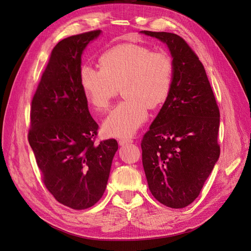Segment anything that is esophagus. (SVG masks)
Listing matches in <instances>:
<instances>
[{
    "label": "esophagus",
    "instance_id": "obj_1",
    "mask_svg": "<svg viewBox=\"0 0 251 251\" xmlns=\"http://www.w3.org/2000/svg\"><path fill=\"white\" fill-rule=\"evenodd\" d=\"M118 142H119V144H120V146H125V144H129V143L132 142V139H130V138H120V139L118 140Z\"/></svg>",
    "mask_w": 251,
    "mask_h": 251
}]
</instances>
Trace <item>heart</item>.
Listing matches in <instances>:
<instances>
[{"instance_id": "b5f03b06", "label": "heart", "mask_w": 251, "mask_h": 251, "mask_svg": "<svg viewBox=\"0 0 251 251\" xmlns=\"http://www.w3.org/2000/svg\"><path fill=\"white\" fill-rule=\"evenodd\" d=\"M100 66V69L81 67L79 80L83 95L92 109L102 112L122 86L125 100L110 112L102 128L109 136L133 135L148 119L149 107H159L168 99L174 80L173 59L164 50L124 45L105 51Z\"/></svg>"}]
</instances>
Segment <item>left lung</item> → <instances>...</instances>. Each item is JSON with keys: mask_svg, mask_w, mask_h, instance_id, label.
<instances>
[{"mask_svg": "<svg viewBox=\"0 0 251 251\" xmlns=\"http://www.w3.org/2000/svg\"><path fill=\"white\" fill-rule=\"evenodd\" d=\"M142 33L160 39L174 62V80L141 140L142 165L154 199L172 208L189 205L219 160L220 111L202 63L171 32Z\"/></svg>", "mask_w": 251, "mask_h": 251, "instance_id": "obj_1", "label": "left lung"}]
</instances>
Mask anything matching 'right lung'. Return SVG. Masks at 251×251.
Wrapping results in <instances>:
<instances>
[{"mask_svg": "<svg viewBox=\"0 0 251 251\" xmlns=\"http://www.w3.org/2000/svg\"><path fill=\"white\" fill-rule=\"evenodd\" d=\"M100 30L59 42L31 101L28 141L47 189L73 209L96 204L107 187L116 139L96 143L98 123L79 80L81 56Z\"/></svg>", "mask_w": 251, "mask_h": 251, "instance_id": "obj_1", "label": "right lung"}]
</instances>
